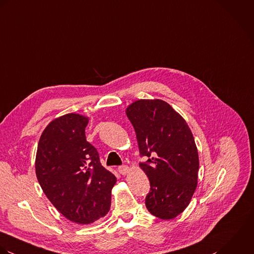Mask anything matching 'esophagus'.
I'll return each instance as SVG.
<instances>
[{
    "instance_id": "1",
    "label": "esophagus",
    "mask_w": 254,
    "mask_h": 254,
    "mask_svg": "<svg viewBox=\"0 0 254 254\" xmlns=\"http://www.w3.org/2000/svg\"><path fill=\"white\" fill-rule=\"evenodd\" d=\"M118 171H119L120 174H122L123 176H126V175H127V174L129 173V168H128L127 166H126V165H123V166H120V167L118 168Z\"/></svg>"
}]
</instances>
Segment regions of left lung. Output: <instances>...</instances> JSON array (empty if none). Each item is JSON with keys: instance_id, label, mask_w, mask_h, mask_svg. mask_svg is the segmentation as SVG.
<instances>
[{"instance_id": "left-lung-1", "label": "left lung", "mask_w": 254, "mask_h": 254, "mask_svg": "<svg viewBox=\"0 0 254 254\" xmlns=\"http://www.w3.org/2000/svg\"><path fill=\"white\" fill-rule=\"evenodd\" d=\"M132 124L140 163L150 182L145 198L148 211L163 220L180 215L197 187L199 159L194 137L185 119L167 102L141 99L126 110Z\"/></svg>"}]
</instances>
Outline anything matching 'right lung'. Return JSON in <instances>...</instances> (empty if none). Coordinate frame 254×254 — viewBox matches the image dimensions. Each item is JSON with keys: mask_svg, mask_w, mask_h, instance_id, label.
I'll return each mask as SVG.
<instances>
[{"mask_svg": "<svg viewBox=\"0 0 254 254\" xmlns=\"http://www.w3.org/2000/svg\"><path fill=\"white\" fill-rule=\"evenodd\" d=\"M88 121L73 113L52 121L40 136L35 160L45 195L66 219L79 225L91 224L109 212L117 182L86 140Z\"/></svg>", "mask_w": 254, "mask_h": 254, "instance_id": "add662e5", "label": "right lung"}]
</instances>
